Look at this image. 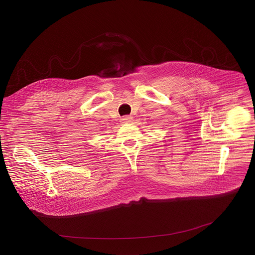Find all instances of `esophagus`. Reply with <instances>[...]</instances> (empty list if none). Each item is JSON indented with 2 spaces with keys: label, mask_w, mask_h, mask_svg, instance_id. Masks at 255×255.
Wrapping results in <instances>:
<instances>
[{
  "label": "esophagus",
  "mask_w": 255,
  "mask_h": 255,
  "mask_svg": "<svg viewBox=\"0 0 255 255\" xmlns=\"http://www.w3.org/2000/svg\"><path fill=\"white\" fill-rule=\"evenodd\" d=\"M120 121L123 124H129V123H131V117L130 116H125V117L121 118Z\"/></svg>",
  "instance_id": "34e87169"
}]
</instances>
